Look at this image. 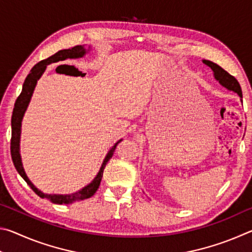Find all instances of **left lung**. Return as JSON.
<instances>
[{"mask_svg": "<svg viewBox=\"0 0 252 252\" xmlns=\"http://www.w3.org/2000/svg\"><path fill=\"white\" fill-rule=\"evenodd\" d=\"M202 62L206 65H208L209 67H211V70L213 71V75H215V79L217 81H219V83L222 85V87L228 89V90H230V91L236 92L237 94L242 99L241 87L234 76L229 74L227 71L222 69V67L219 66L218 64H216V63L209 61V60H203Z\"/></svg>", "mask_w": 252, "mask_h": 252, "instance_id": "left-lung-1", "label": "left lung"}]
</instances>
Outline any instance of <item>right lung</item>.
<instances>
[{
  "mask_svg": "<svg viewBox=\"0 0 252 252\" xmlns=\"http://www.w3.org/2000/svg\"><path fill=\"white\" fill-rule=\"evenodd\" d=\"M87 52L88 51H87V49H84L83 45H76L72 49L59 51V52L53 54L52 57L45 59V60H43V61H41L37 63V64L34 65L32 67L31 72H30L29 75L27 76V79H25V81H24L22 92H21V94L18 96V99H16V101H15L13 114H12L11 156H12V160H13V163H14L16 171L20 173V176L24 179L25 182H27L28 185L31 187V189L37 195H39L40 198H46V199H49L50 201H52L53 203H58V204L72 203L74 201H79V200H83V199H88V198L92 197V195L96 192V190L99 189L101 179H102V176H103L105 164L108 163V161L111 159V158H112L113 152H114V150H116L118 144L122 141V139L119 140V141L110 149V151L108 152V155H106L103 163H102V165H101L99 173H97L96 177L93 179V181L91 183H89L87 187H84L83 189L79 190L78 192H75V193H72V194L43 193L41 190L37 189V188L34 186L31 181H30V179L28 178L27 173H25V171H24L22 159H21V155H20L21 126H22V119L24 117V113H25V111H27L30 101H31V97H32L34 89H35V85L37 83V80H39L42 76V74H43V72L46 69V65L51 64V63L59 62V61H64V60H66V59L82 58V57H84Z\"/></svg>",
  "mask_w": 252,
  "mask_h": 252,
  "instance_id": "1",
  "label": "right lung"
}]
</instances>
